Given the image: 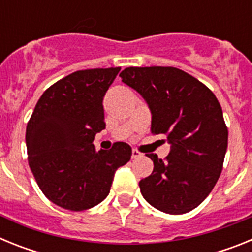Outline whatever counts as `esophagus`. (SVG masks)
Returning <instances> with one entry per match:
<instances>
[{"label":"esophagus","mask_w":252,"mask_h":252,"mask_svg":"<svg viewBox=\"0 0 252 252\" xmlns=\"http://www.w3.org/2000/svg\"><path fill=\"white\" fill-rule=\"evenodd\" d=\"M131 157H132V159H137V158L142 157V154L140 153V151H137V150H135V149H133L132 155H131Z\"/></svg>","instance_id":"obj_1"}]
</instances>
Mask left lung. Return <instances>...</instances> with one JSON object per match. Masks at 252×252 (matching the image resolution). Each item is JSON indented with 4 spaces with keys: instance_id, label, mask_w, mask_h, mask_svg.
I'll use <instances>...</instances> for the list:
<instances>
[{
    "instance_id": "8db88e82",
    "label": "left lung",
    "mask_w": 252,
    "mask_h": 252,
    "mask_svg": "<svg viewBox=\"0 0 252 252\" xmlns=\"http://www.w3.org/2000/svg\"><path fill=\"white\" fill-rule=\"evenodd\" d=\"M120 77L145 99L151 132L165 135L171 145L165 160L146 154L154 170L140 180L142 197L169 215L192 211L222 171L228 131L220 102L203 83L173 66H130Z\"/></svg>"
}]
</instances>
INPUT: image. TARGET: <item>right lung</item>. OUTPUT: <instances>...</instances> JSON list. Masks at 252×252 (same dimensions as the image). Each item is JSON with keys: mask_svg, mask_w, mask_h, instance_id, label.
Listing matches in <instances>:
<instances>
[{"mask_svg": "<svg viewBox=\"0 0 252 252\" xmlns=\"http://www.w3.org/2000/svg\"><path fill=\"white\" fill-rule=\"evenodd\" d=\"M121 70H78L49 87L26 127L29 165L48 199L69 211H84L110 193L120 166L131 159L130 145L116 142L95 151L94 136L106 128L103 97Z\"/></svg>", "mask_w": 252, "mask_h": 252, "instance_id": "1", "label": "right lung"}]
</instances>
